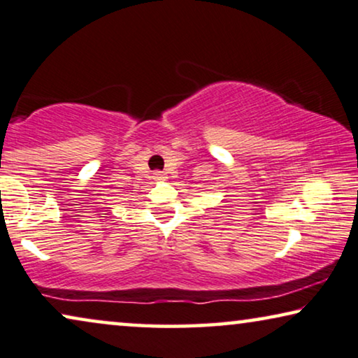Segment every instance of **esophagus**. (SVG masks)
<instances>
[{
	"mask_svg": "<svg viewBox=\"0 0 358 358\" xmlns=\"http://www.w3.org/2000/svg\"><path fill=\"white\" fill-rule=\"evenodd\" d=\"M152 178H154L155 181H164L165 178H167V177H165V173H164V172H154Z\"/></svg>",
	"mask_w": 358,
	"mask_h": 358,
	"instance_id": "1",
	"label": "esophagus"
}]
</instances>
